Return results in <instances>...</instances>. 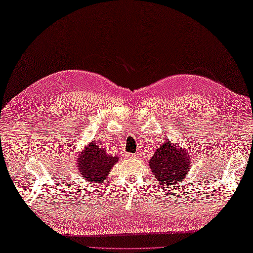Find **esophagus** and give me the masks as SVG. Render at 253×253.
I'll use <instances>...</instances> for the list:
<instances>
[{
    "label": "esophagus",
    "instance_id": "34e87169",
    "mask_svg": "<svg viewBox=\"0 0 253 253\" xmlns=\"http://www.w3.org/2000/svg\"><path fill=\"white\" fill-rule=\"evenodd\" d=\"M138 157V153H126V159H133V158H137Z\"/></svg>",
    "mask_w": 253,
    "mask_h": 253
}]
</instances>
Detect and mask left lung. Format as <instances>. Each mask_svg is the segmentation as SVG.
<instances>
[{
	"label": "left lung",
	"instance_id": "1",
	"mask_svg": "<svg viewBox=\"0 0 253 253\" xmlns=\"http://www.w3.org/2000/svg\"><path fill=\"white\" fill-rule=\"evenodd\" d=\"M149 166L156 179L164 187L174 183L182 184L191 166V158L186 148L177 146L168 140L160 146L152 158ZM171 187V186H170Z\"/></svg>",
	"mask_w": 253,
	"mask_h": 253
}]
</instances>
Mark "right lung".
<instances>
[{
	"label": "right lung",
	"mask_w": 253,
	"mask_h": 253,
	"mask_svg": "<svg viewBox=\"0 0 253 253\" xmlns=\"http://www.w3.org/2000/svg\"><path fill=\"white\" fill-rule=\"evenodd\" d=\"M118 157L110 156L93 141L84 147L77 158V169L84 180L91 183H101L106 180Z\"/></svg>",
	"instance_id": "obj_1"
}]
</instances>
